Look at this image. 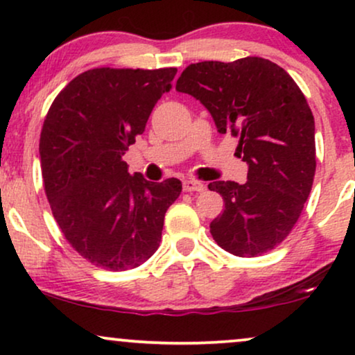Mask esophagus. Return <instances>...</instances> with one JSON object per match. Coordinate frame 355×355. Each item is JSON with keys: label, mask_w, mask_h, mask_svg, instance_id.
<instances>
[{"label": "esophagus", "mask_w": 355, "mask_h": 355, "mask_svg": "<svg viewBox=\"0 0 355 355\" xmlns=\"http://www.w3.org/2000/svg\"><path fill=\"white\" fill-rule=\"evenodd\" d=\"M182 189L184 192H202L205 186L200 181H193V179H186L182 182Z\"/></svg>", "instance_id": "1"}]
</instances>
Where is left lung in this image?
Here are the masks:
<instances>
[{"mask_svg":"<svg viewBox=\"0 0 355 355\" xmlns=\"http://www.w3.org/2000/svg\"><path fill=\"white\" fill-rule=\"evenodd\" d=\"M176 90L200 100L218 132L239 140L236 153L249 164L244 184H208L225 200L210 223L213 239L237 257L273 250L297 223L317 168L315 121L302 90L259 56L187 66Z\"/></svg>","mask_w":355,"mask_h":355,"instance_id":"obj_1","label":"left lung"}]
</instances>
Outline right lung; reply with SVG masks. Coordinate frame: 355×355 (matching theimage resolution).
Segmentation results:
<instances>
[{
    "instance_id": "right-lung-1",
    "label": "right lung",
    "mask_w": 355,
    "mask_h": 355,
    "mask_svg": "<svg viewBox=\"0 0 355 355\" xmlns=\"http://www.w3.org/2000/svg\"><path fill=\"white\" fill-rule=\"evenodd\" d=\"M176 67L82 72L48 110L40 134L42 178L66 241L92 265L137 268L158 249L179 179L130 176L123 157L171 89Z\"/></svg>"
}]
</instances>
